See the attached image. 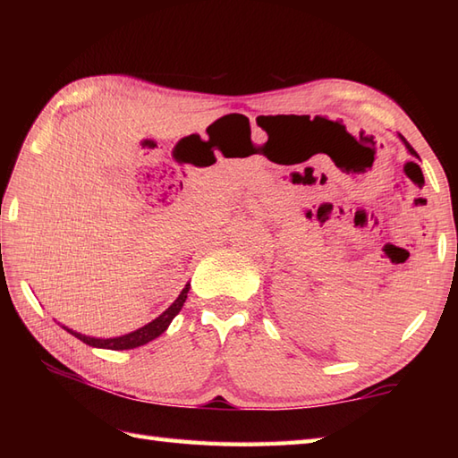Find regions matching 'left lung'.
<instances>
[{
	"mask_svg": "<svg viewBox=\"0 0 458 458\" xmlns=\"http://www.w3.org/2000/svg\"><path fill=\"white\" fill-rule=\"evenodd\" d=\"M397 135H400V140H402V141H403V145H405V149H407V151H410V153H411V155H413V157H420V155H417V153H415V149H413V148H411V145H410V143H407V141H405V138H403V135H402V133H397Z\"/></svg>",
	"mask_w": 458,
	"mask_h": 458,
	"instance_id": "8db88e82",
	"label": "left lung"
}]
</instances>
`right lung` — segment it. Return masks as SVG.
<instances>
[{"instance_id": "1", "label": "right lung", "mask_w": 458, "mask_h": 458, "mask_svg": "<svg viewBox=\"0 0 458 458\" xmlns=\"http://www.w3.org/2000/svg\"><path fill=\"white\" fill-rule=\"evenodd\" d=\"M189 289H191V284L184 285V289L181 291V295H179L177 299H174L173 303L169 305V309H165L157 318H153L151 323L143 325L141 328L133 330V333H128V335L114 336V338H94V336H86V335L76 333V330L68 328V327H63V328L66 330V333H71L72 336L82 340L84 344L94 346V348H108V350H130V348H138V346H143V344L151 343V340L161 336V335L165 333V330L169 328L171 320L179 315V310L182 309L184 301H187Z\"/></svg>"}]
</instances>
